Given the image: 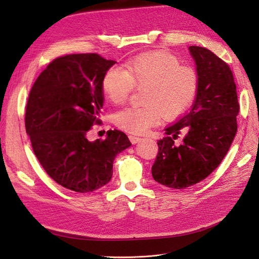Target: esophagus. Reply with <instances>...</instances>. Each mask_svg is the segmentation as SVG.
Returning <instances> with one entry per match:
<instances>
[{
  "label": "esophagus",
  "instance_id": "esophagus-1",
  "mask_svg": "<svg viewBox=\"0 0 259 259\" xmlns=\"http://www.w3.org/2000/svg\"><path fill=\"white\" fill-rule=\"evenodd\" d=\"M128 138H130V140H131V142H132V143H137L138 141H140V140H141V138H140V137L135 136V135H130V136H128Z\"/></svg>",
  "mask_w": 259,
  "mask_h": 259
}]
</instances>
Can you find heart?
I'll return each mask as SVG.
<instances>
[{
  "mask_svg": "<svg viewBox=\"0 0 259 259\" xmlns=\"http://www.w3.org/2000/svg\"><path fill=\"white\" fill-rule=\"evenodd\" d=\"M123 68L107 69L101 89L109 102L120 105L128 100L134 88H143L142 105L122 109L115 116L117 125L127 133L143 134L159 124L162 117H180L198 94V71L182 64L170 52H143L127 59Z\"/></svg>",
  "mask_w": 259,
  "mask_h": 259,
  "instance_id": "obj_1",
  "label": "heart"
}]
</instances>
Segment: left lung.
<instances>
[{
    "label": "left lung",
    "mask_w": 259,
    "mask_h": 259,
    "mask_svg": "<svg viewBox=\"0 0 259 259\" xmlns=\"http://www.w3.org/2000/svg\"><path fill=\"white\" fill-rule=\"evenodd\" d=\"M199 74V89L190 110L165 127L152 167L154 180L184 189L205 180L229 152L239 112L233 72L224 60L202 47H189ZM186 133L183 143L174 140Z\"/></svg>",
    "instance_id": "1"
}]
</instances>
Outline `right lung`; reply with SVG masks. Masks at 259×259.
<instances>
[{
    "mask_svg": "<svg viewBox=\"0 0 259 259\" xmlns=\"http://www.w3.org/2000/svg\"><path fill=\"white\" fill-rule=\"evenodd\" d=\"M115 60L97 53L68 54L52 60L29 91L25 130L40 164L63 187L95 191L112 177L117 154L132 146L121 131L90 142L87 134L103 106V75Z\"/></svg>",
    "mask_w": 259,
    "mask_h": 259,
    "instance_id": "1",
    "label": "right lung"
}]
</instances>
